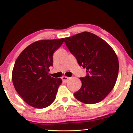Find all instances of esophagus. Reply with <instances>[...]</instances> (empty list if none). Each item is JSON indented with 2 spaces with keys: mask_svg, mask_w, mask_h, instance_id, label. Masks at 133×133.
<instances>
[{
  "mask_svg": "<svg viewBox=\"0 0 133 133\" xmlns=\"http://www.w3.org/2000/svg\"><path fill=\"white\" fill-rule=\"evenodd\" d=\"M62 80L63 82H67L70 79V77H66V76H63L62 77Z\"/></svg>",
  "mask_w": 133,
  "mask_h": 133,
  "instance_id": "34e87169",
  "label": "esophagus"
}]
</instances>
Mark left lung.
<instances>
[{"instance_id": "obj_1", "label": "left lung", "mask_w": 133, "mask_h": 133, "mask_svg": "<svg viewBox=\"0 0 133 133\" xmlns=\"http://www.w3.org/2000/svg\"><path fill=\"white\" fill-rule=\"evenodd\" d=\"M64 43L87 73L80 78L82 85L74 96L85 104L101 102L112 90L117 78L119 64L115 51L104 40L87 31L64 38Z\"/></svg>"}]
</instances>
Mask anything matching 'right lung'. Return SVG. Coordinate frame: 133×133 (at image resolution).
I'll return each instance as SVG.
<instances>
[{
  "label": "right lung",
  "mask_w": 133,
  "mask_h": 133,
  "mask_svg": "<svg viewBox=\"0 0 133 133\" xmlns=\"http://www.w3.org/2000/svg\"><path fill=\"white\" fill-rule=\"evenodd\" d=\"M64 39L42 40L29 45L18 56L12 71L17 93L27 104L37 109L48 107L55 101L61 78L49 75L53 55Z\"/></svg>",
  "instance_id": "1"
}]
</instances>
